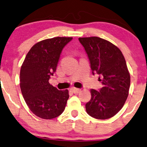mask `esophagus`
<instances>
[{
  "label": "esophagus",
  "instance_id": "1",
  "mask_svg": "<svg viewBox=\"0 0 147 147\" xmlns=\"http://www.w3.org/2000/svg\"><path fill=\"white\" fill-rule=\"evenodd\" d=\"M72 92L74 93V94H78V93H79L81 92V89H79V88H75V87H72L71 89Z\"/></svg>",
  "mask_w": 147,
  "mask_h": 147
}]
</instances>
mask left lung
Returning a JSON list of instances; mask_svg holds the SVG:
<instances>
[{
    "label": "left lung",
    "mask_w": 147,
    "mask_h": 147,
    "mask_svg": "<svg viewBox=\"0 0 147 147\" xmlns=\"http://www.w3.org/2000/svg\"><path fill=\"white\" fill-rule=\"evenodd\" d=\"M79 40L89 57L93 75L97 73L102 78L100 92L90 90L92 98L85 105L87 114L97 119L113 117L123 107L130 86V75L123 53L115 45L100 37Z\"/></svg>",
    "instance_id": "obj_1"
}]
</instances>
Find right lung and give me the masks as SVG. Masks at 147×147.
<instances>
[{
  "mask_svg": "<svg viewBox=\"0 0 147 147\" xmlns=\"http://www.w3.org/2000/svg\"><path fill=\"white\" fill-rule=\"evenodd\" d=\"M72 37H54L32 46L20 70V88L30 110L38 117L51 119L64 111L68 90H58L49 83L56 70L63 48Z\"/></svg>",
  "mask_w": 147,
  "mask_h": 147,
  "instance_id": "add662e5",
  "label": "right lung"
}]
</instances>
